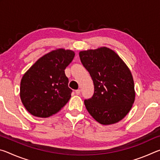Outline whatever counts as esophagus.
<instances>
[{"label": "esophagus", "instance_id": "34e87169", "mask_svg": "<svg viewBox=\"0 0 160 160\" xmlns=\"http://www.w3.org/2000/svg\"><path fill=\"white\" fill-rule=\"evenodd\" d=\"M80 90H75V94H77V95H79V94H80Z\"/></svg>", "mask_w": 160, "mask_h": 160}]
</instances>
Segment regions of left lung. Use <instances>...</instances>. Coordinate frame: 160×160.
Here are the masks:
<instances>
[{
    "label": "left lung",
    "mask_w": 160,
    "mask_h": 160,
    "mask_svg": "<svg viewBox=\"0 0 160 160\" xmlns=\"http://www.w3.org/2000/svg\"><path fill=\"white\" fill-rule=\"evenodd\" d=\"M79 56L94 87L93 96L84 102L87 110L103 125L122 120L135 101L131 70L117 53L107 47L82 51Z\"/></svg>",
    "instance_id": "1"
}]
</instances>
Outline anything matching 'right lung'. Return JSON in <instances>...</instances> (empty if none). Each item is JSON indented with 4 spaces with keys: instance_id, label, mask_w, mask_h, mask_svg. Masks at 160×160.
I'll return each instance as SVG.
<instances>
[{
    "instance_id": "right-lung-1",
    "label": "right lung",
    "mask_w": 160,
    "mask_h": 160,
    "mask_svg": "<svg viewBox=\"0 0 160 160\" xmlns=\"http://www.w3.org/2000/svg\"><path fill=\"white\" fill-rule=\"evenodd\" d=\"M75 52L58 48L45 54L24 74L20 82V99L32 115L47 118L58 112L71 97L65 69Z\"/></svg>"
}]
</instances>
